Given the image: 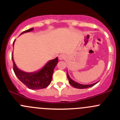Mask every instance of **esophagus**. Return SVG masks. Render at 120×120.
Here are the masks:
<instances>
[{
    "instance_id": "obj_1",
    "label": "esophagus",
    "mask_w": 120,
    "mask_h": 120,
    "mask_svg": "<svg viewBox=\"0 0 120 120\" xmlns=\"http://www.w3.org/2000/svg\"><path fill=\"white\" fill-rule=\"evenodd\" d=\"M59 60H64L65 59H66V56L64 55V54H60V55L59 56Z\"/></svg>"
}]
</instances>
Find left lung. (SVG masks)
Here are the masks:
<instances>
[{"label":"left lung","mask_w":120,"mask_h":120,"mask_svg":"<svg viewBox=\"0 0 120 120\" xmlns=\"http://www.w3.org/2000/svg\"><path fill=\"white\" fill-rule=\"evenodd\" d=\"M67 74L68 79V82L69 83H70V84L71 85V86H72L73 87H74V88H77V89H85V88H90V87L95 85V84H96V83L98 82L94 83H93V84H90V85H82V84H80V83L76 82L74 81L73 80H72V79L70 78V77H69L68 74L67 72Z\"/></svg>","instance_id":"8db88e82"}]
</instances>
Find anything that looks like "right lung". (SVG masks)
<instances>
[{
  "label": "right lung",
  "instance_id": "add662e5",
  "mask_svg": "<svg viewBox=\"0 0 120 120\" xmlns=\"http://www.w3.org/2000/svg\"><path fill=\"white\" fill-rule=\"evenodd\" d=\"M33 30V28L29 29L22 32L21 34L32 31ZM14 43V41L13 45ZM11 58L13 63V70L15 75L20 79V81L22 82L29 89L34 90L45 88L50 84L52 81L53 70L58 63V58L56 57L49 61L40 71L36 72L28 73L19 70L14 63L13 55Z\"/></svg>",
  "mask_w": 120,
  "mask_h": 120
}]
</instances>
